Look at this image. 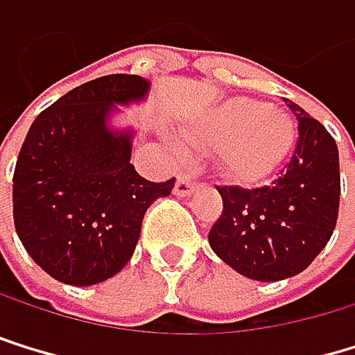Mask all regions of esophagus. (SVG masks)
Here are the masks:
<instances>
[{
    "label": "esophagus",
    "instance_id": "1",
    "mask_svg": "<svg viewBox=\"0 0 355 355\" xmlns=\"http://www.w3.org/2000/svg\"><path fill=\"white\" fill-rule=\"evenodd\" d=\"M196 179H191V176H187V174H181L179 176V181H176V185H174V193L176 196H189L193 189H196Z\"/></svg>",
    "mask_w": 355,
    "mask_h": 355
}]
</instances>
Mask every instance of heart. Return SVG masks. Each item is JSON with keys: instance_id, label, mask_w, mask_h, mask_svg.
Segmentation results:
<instances>
[{"instance_id": "heart-1", "label": "heart", "mask_w": 355, "mask_h": 355, "mask_svg": "<svg viewBox=\"0 0 355 355\" xmlns=\"http://www.w3.org/2000/svg\"><path fill=\"white\" fill-rule=\"evenodd\" d=\"M202 151H221L223 170L241 183L260 181L288 157L296 125L288 112L249 98H232L211 108L187 130Z\"/></svg>"}]
</instances>
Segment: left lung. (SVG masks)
Masks as SVG:
<instances>
[{
    "label": "left lung",
    "instance_id": "obj_1",
    "mask_svg": "<svg viewBox=\"0 0 355 355\" xmlns=\"http://www.w3.org/2000/svg\"><path fill=\"white\" fill-rule=\"evenodd\" d=\"M298 142L270 185L217 187L223 213L209 232L221 260L243 277L281 281L302 272L328 245L338 217V148L328 130L292 100Z\"/></svg>",
    "mask_w": 355,
    "mask_h": 355
}]
</instances>
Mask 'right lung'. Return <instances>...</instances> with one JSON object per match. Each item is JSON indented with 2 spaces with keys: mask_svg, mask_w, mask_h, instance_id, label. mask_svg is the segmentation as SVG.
<instances>
[{
  "mask_svg": "<svg viewBox=\"0 0 355 355\" xmlns=\"http://www.w3.org/2000/svg\"><path fill=\"white\" fill-rule=\"evenodd\" d=\"M151 83L110 74L65 93L31 123L12 179L17 234L33 262L67 285L114 277L134 255L146 209L172 193L132 166V130L108 125L114 104L142 102Z\"/></svg>",
  "mask_w": 355,
  "mask_h": 355,
  "instance_id": "1",
  "label": "right lung"
}]
</instances>
